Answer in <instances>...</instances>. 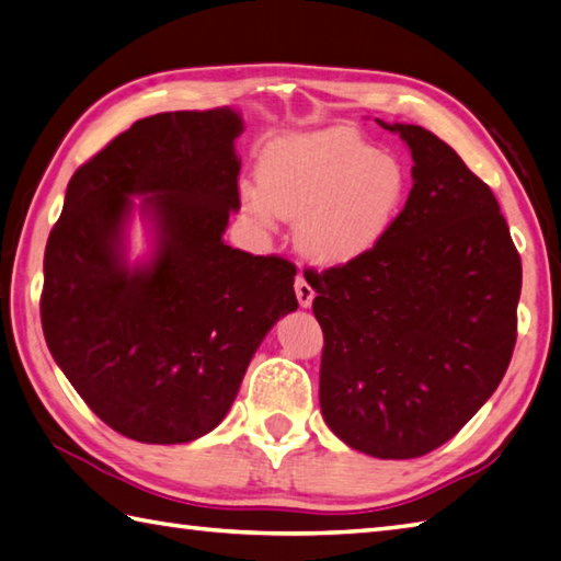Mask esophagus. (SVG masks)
<instances>
[{"mask_svg":"<svg viewBox=\"0 0 561 561\" xmlns=\"http://www.w3.org/2000/svg\"><path fill=\"white\" fill-rule=\"evenodd\" d=\"M295 295H298L300 308H310L312 300H314V290L310 288V283L305 280L302 276L295 278Z\"/></svg>","mask_w":561,"mask_h":561,"instance_id":"1","label":"esophagus"}]
</instances>
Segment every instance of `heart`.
Returning <instances> with one entry per match:
<instances>
[{
    "instance_id": "obj_1",
    "label": "heart",
    "mask_w": 561,
    "mask_h": 561,
    "mask_svg": "<svg viewBox=\"0 0 561 561\" xmlns=\"http://www.w3.org/2000/svg\"><path fill=\"white\" fill-rule=\"evenodd\" d=\"M256 187H244L247 213L271 225L295 221V244L317 266L364 259L393 229L410 195V175L346 126L285 134L263 149Z\"/></svg>"
}]
</instances>
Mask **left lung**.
Returning a JSON list of instances; mask_svg holds the SVG:
<instances>
[{"label":"left lung","instance_id":"8db88e82","mask_svg":"<svg viewBox=\"0 0 561 561\" xmlns=\"http://www.w3.org/2000/svg\"><path fill=\"white\" fill-rule=\"evenodd\" d=\"M412 190L364 259L305 271L322 327L320 408L352 449L415 459L449 442L499 388L517 336L523 266L499 199L415 124Z\"/></svg>","mask_w":561,"mask_h":561}]
</instances>
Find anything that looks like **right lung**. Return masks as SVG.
<instances>
[{"label":"right lung","mask_w":561,"mask_h":561,"mask_svg":"<svg viewBox=\"0 0 561 561\" xmlns=\"http://www.w3.org/2000/svg\"><path fill=\"white\" fill-rule=\"evenodd\" d=\"M244 131L229 110L146 116L70 178L44 256L41 324L53 358L102 422L146 445L215 430L263 336L298 308L295 266L221 234L239 209ZM131 196L157 229L129 267Z\"/></svg>","instance_id":"obj_1"}]
</instances>
